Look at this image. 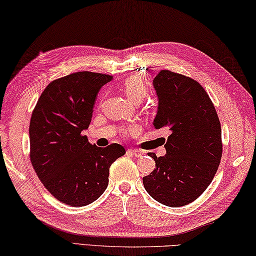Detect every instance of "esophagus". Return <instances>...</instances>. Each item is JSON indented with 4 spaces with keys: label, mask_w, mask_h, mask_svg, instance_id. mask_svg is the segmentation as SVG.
Instances as JSON below:
<instances>
[{
    "label": "esophagus",
    "mask_w": 256,
    "mask_h": 256,
    "mask_svg": "<svg viewBox=\"0 0 256 256\" xmlns=\"http://www.w3.org/2000/svg\"><path fill=\"white\" fill-rule=\"evenodd\" d=\"M127 154H128V155L134 156V157H142V156L144 155V152L138 150V149H128Z\"/></svg>",
    "instance_id": "esophagus-1"
}]
</instances>
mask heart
Here are the masks:
<instances>
[{"instance_id":"1","label":"heart","mask_w":256,"mask_h":256,"mask_svg":"<svg viewBox=\"0 0 256 256\" xmlns=\"http://www.w3.org/2000/svg\"><path fill=\"white\" fill-rule=\"evenodd\" d=\"M120 88L124 92L127 97L134 101V104L140 102V101L146 97L147 94V86L144 84V81L139 76H129L124 79ZM130 129L124 130V132H129Z\"/></svg>"}]
</instances>
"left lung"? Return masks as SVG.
Instances as JSON below:
<instances>
[{"label":"left lung","mask_w":256,"mask_h":256,"mask_svg":"<svg viewBox=\"0 0 256 256\" xmlns=\"http://www.w3.org/2000/svg\"><path fill=\"white\" fill-rule=\"evenodd\" d=\"M152 86L158 97L154 126L170 128L166 155L154 158L156 168L142 178L154 200L170 207L184 206L203 194L222 158V130L215 107L197 81L162 70Z\"/></svg>","instance_id":"8db88e82"}]
</instances>
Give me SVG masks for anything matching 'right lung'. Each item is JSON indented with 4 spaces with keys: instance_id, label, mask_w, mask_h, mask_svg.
I'll return each mask as SVG.
<instances>
[{
    "instance_id": "add662e5",
    "label": "right lung",
    "mask_w": 256,
    "mask_h": 256,
    "mask_svg": "<svg viewBox=\"0 0 256 256\" xmlns=\"http://www.w3.org/2000/svg\"><path fill=\"white\" fill-rule=\"evenodd\" d=\"M109 74L81 71L48 84L32 112L30 158L38 180L61 203L86 206L102 195L109 168L126 154L119 144L101 148L84 130L92 118L101 86Z\"/></svg>"
}]
</instances>
